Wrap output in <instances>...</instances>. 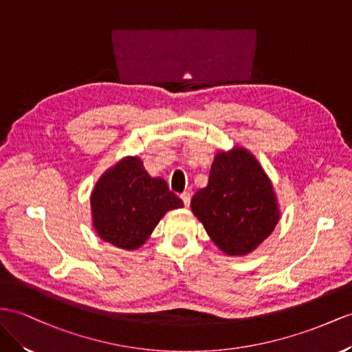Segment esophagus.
I'll list each match as a JSON object with an SVG mask.
<instances>
[{
    "instance_id": "obj_1",
    "label": "esophagus",
    "mask_w": 352,
    "mask_h": 352,
    "mask_svg": "<svg viewBox=\"0 0 352 352\" xmlns=\"http://www.w3.org/2000/svg\"><path fill=\"white\" fill-rule=\"evenodd\" d=\"M179 197H182V201L184 202V205H186V206H188V205H190V193H187V192H184V193H182V195H179Z\"/></svg>"
}]
</instances>
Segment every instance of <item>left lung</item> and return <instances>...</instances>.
Segmentation results:
<instances>
[{
    "label": "left lung",
    "instance_id": "8db88e82",
    "mask_svg": "<svg viewBox=\"0 0 352 352\" xmlns=\"http://www.w3.org/2000/svg\"><path fill=\"white\" fill-rule=\"evenodd\" d=\"M192 211L228 256L251 253L279 220L274 187L263 168L239 147L217 153L208 186L192 197Z\"/></svg>",
    "mask_w": 352,
    "mask_h": 352
}]
</instances>
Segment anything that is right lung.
Here are the masks:
<instances>
[{
  "label": "right lung",
  "mask_w": 352,
  "mask_h": 352,
  "mask_svg": "<svg viewBox=\"0 0 352 352\" xmlns=\"http://www.w3.org/2000/svg\"><path fill=\"white\" fill-rule=\"evenodd\" d=\"M98 235L123 250H137L148 239L159 220L183 201L165 179L153 178L140 157H126L98 179L90 196Z\"/></svg>",
  "instance_id": "obj_1"
}]
</instances>
